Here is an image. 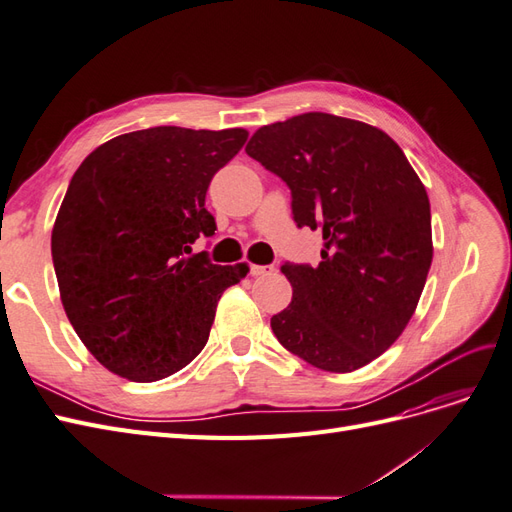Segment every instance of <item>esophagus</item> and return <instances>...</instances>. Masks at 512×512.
Returning a JSON list of instances; mask_svg holds the SVG:
<instances>
[{"instance_id": "esophagus-1", "label": "esophagus", "mask_w": 512, "mask_h": 512, "mask_svg": "<svg viewBox=\"0 0 512 512\" xmlns=\"http://www.w3.org/2000/svg\"><path fill=\"white\" fill-rule=\"evenodd\" d=\"M273 267L271 265H250V275L262 277V275H271Z\"/></svg>"}]
</instances>
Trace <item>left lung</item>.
I'll return each mask as SVG.
<instances>
[{
  "mask_svg": "<svg viewBox=\"0 0 512 512\" xmlns=\"http://www.w3.org/2000/svg\"><path fill=\"white\" fill-rule=\"evenodd\" d=\"M245 151L286 181L297 226L324 239L318 267H282L292 301L271 318L275 337L335 374L378 359L410 322L433 258L429 198L404 151L329 113L262 126Z\"/></svg>",
  "mask_w": 512,
  "mask_h": 512,
  "instance_id": "8db88e82",
  "label": "left lung"
}]
</instances>
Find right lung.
Instances as JSON below:
<instances>
[{"label":"right lung","instance_id":"1","mask_svg":"<svg viewBox=\"0 0 512 512\" xmlns=\"http://www.w3.org/2000/svg\"><path fill=\"white\" fill-rule=\"evenodd\" d=\"M247 130L160 126L94 149L76 168L51 235L66 316L85 348L132 382L173 376L205 348L215 307L247 265H211L207 188Z\"/></svg>","mask_w":512,"mask_h":512}]
</instances>
